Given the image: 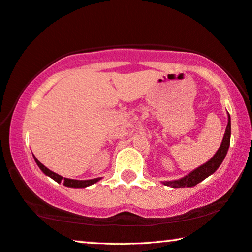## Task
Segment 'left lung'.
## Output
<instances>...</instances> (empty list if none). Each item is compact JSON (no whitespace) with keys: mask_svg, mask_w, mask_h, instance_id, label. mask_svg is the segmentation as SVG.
<instances>
[{"mask_svg":"<svg viewBox=\"0 0 252 252\" xmlns=\"http://www.w3.org/2000/svg\"><path fill=\"white\" fill-rule=\"evenodd\" d=\"M230 137H231V120L229 115V122H227L225 133H224V137H223L221 146H220L217 154L211 158V160L204 163V165H202L201 167H198L197 169L193 170L190 174H189L185 177H183L182 179H178V181H174V182H165L163 184H165L166 186H171V187H175V189H177V187L195 186L197 185L198 183L204 181L206 177H209L210 175H212L214 171L219 168L220 165H221L223 161V159L225 158L227 149H229V146H230Z\"/></svg>","mask_w":252,"mask_h":252,"instance_id":"left-lung-1","label":"left lung"}]
</instances>
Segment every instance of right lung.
Wrapping results in <instances>:
<instances>
[{
	"label": "right lung",
	"mask_w": 252,
	"mask_h": 252,
	"mask_svg": "<svg viewBox=\"0 0 252 252\" xmlns=\"http://www.w3.org/2000/svg\"><path fill=\"white\" fill-rule=\"evenodd\" d=\"M34 160L35 162H37V165L39 166V168L41 169L43 173H45L46 175H48V176L51 177L54 179V181H56L57 183H61V182H63V185L65 186H68V187H76V189H81V187H86V186H90L92 185V184L96 183L99 181V178H94V179H89V181H76V179H70V178H63L62 177L61 175L56 174L54 173V171H51L50 169H48L47 167H45L42 165L41 162H40L37 158L34 157Z\"/></svg>",
	"instance_id": "right-lung-1"
}]
</instances>
